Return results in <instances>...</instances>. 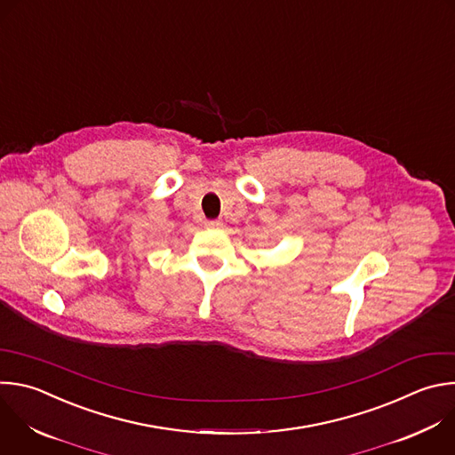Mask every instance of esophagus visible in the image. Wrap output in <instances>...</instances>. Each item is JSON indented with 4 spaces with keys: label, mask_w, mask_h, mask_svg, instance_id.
<instances>
[{
    "label": "esophagus",
    "mask_w": 455,
    "mask_h": 455,
    "mask_svg": "<svg viewBox=\"0 0 455 455\" xmlns=\"http://www.w3.org/2000/svg\"><path fill=\"white\" fill-rule=\"evenodd\" d=\"M205 227L207 228H221L223 223L220 220H209V221H205Z\"/></svg>",
    "instance_id": "34e87169"
}]
</instances>
